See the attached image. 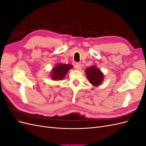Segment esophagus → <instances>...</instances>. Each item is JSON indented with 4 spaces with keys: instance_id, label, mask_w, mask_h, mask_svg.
Here are the masks:
<instances>
[{
    "instance_id": "obj_1",
    "label": "esophagus",
    "mask_w": 146,
    "mask_h": 146,
    "mask_svg": "<svg viewBox=\"0 0 146 146\" xmlns=\"http://www.w3.org/2000/svg\"><path fill=\"white\" fill-rule=\"evenodd\" d=\"M75 68L78 70H80L82 69V64L80 63H77L75 65Z\"/></svg>"
}]
</instances>
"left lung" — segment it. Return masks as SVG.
Returning a JSON list of instances; mask_svg holds the SVG:
<instances>
[{
  "label": "left lung",
  "instance_id": "1",
  "mask_svg": "<svg viewBox=\"0 0 146 146\" xmlns=\"http://www.w3.org/2000/svg\"><path fill=\"white\" fill-rule=\"evenodd\" d=\"M86 77L90 82L94 86H98L102 82L104 75L96 66H91L86 69Z\"/></svg>",
  "mask_w": 146,
  "mask_h": 146
}]
</instances>
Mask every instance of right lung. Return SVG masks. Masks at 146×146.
<instances>
[{
	"instance_id": "1",
	"label": "right lung",
	"mask_w": 146,
	"mask_h": 146,
	"mask_svg": "<svg viewBox=\"0 0 146 146\" xmlns=\"http://www.w3.org/2000/svg\"><path fill=\"white\" fill-rule=\"evenodd\" d=\"M73 66L70 64H58L52 70L51 77L54 80H61L63 79L70 69Z\"/></svg>"
}]
</instances>
